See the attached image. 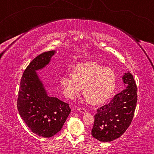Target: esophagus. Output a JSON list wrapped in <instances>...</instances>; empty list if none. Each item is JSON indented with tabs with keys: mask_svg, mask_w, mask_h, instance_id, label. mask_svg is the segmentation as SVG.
<instances>
[{
	"mask_svg": "<svg viewBox=\"0 0 154 154\" xmlns=\"http://www.w3.org/2000/svg\"><path fill=\"white\" fill-rule=\"evenodd\" d=\"M77 111L82 113H85L87 111L86 109H85V108H83V107H79L77 109Z\"/></svg>",
	"mask_w": 154,
	"mask_h": 154,
	"instance_id": "obj_1",
	"label": "esophagus"
}]
</instances>
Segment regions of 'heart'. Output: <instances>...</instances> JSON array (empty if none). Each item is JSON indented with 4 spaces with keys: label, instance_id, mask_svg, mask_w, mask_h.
<instances>
[{
    "label": "heart",
    "instance_id": "1",
    "mask_svg": "<svg viewBox=\"0 0 154 154\" xmlns=\"http://www.w3.org/2000/svg\"><path fill=\"white\" fill-rule=\"evenodd\" d=\"M72 75L62 77L60 84L64 94L73 99L82 92L92 103H102L111 97L116 85V72L95 62L79 65Z\"/></svg>",
    "mask_w": 154,
    "mask_h": 154
}]
</instances>
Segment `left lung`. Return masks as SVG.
Wrapping results in <instances>:
<instances>
[{"label":"left lung","instance_id":"obj_1","mask_svg":"<svg viewBox=\"0 0 154 154\" xmlns=\"http://www.w3.org/2000/svg\"><path fill=\"white\" fill-rule=\"evenodd\" d=\"M128 85L114 96L107 105L98 108L92 129L94 138L102 142H110L123 134L131 124L137 102V88L133 76L129 72L122 77Z\"/></svg>","mask_w":154,"mask_h":154}]
</instances>
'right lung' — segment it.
Listing matches in <instances>:
<instances>
[{
  "label": "right lung",
  "instance_id": "obj_1",
  "mask_svg": "<svg viewBox=\"0 0 154 154\" xmlns=\"http://www.w3.org/2000/svg\"><path fill=\"white\" fill-rule=\"evenodd\" d=\"M56 51L36 56L23 73L18 92L17 106L21 118L33 133L49 138L60 131L71 113L69 104L48 95L36 71L43 69Z\"/></svg>",
  "mask_w": 154,
  "mask_h": 154
}]
</instances>
